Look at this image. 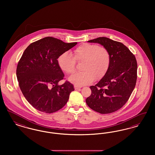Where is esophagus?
Instances as JSON below:
<instances>
[{"label": "esophagus", "mask_w": 155, "mask_h": 155, "mask_svg": "<svg viewBox=\"0 0 155 155\" xmlns=\"http://www.w3.org/2000/svg\"><path fill=\"white\" fill-rule=\"evenodd\" d=\"M81 87H82L77 85H74V89H75V90H77V89H78L81 88Z\"/></svg>", "instance_id": "34e87169"}]
</instances>
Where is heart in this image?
I'll return each mask as SVG.
<instances>
[{
  "mask_svg": "<svg viewBox=\"0 0 155 155\" xmlns=\"http://www.w3.org/2000/svg\"><path fill=\"white\" fill-rule=\"evenodd\" d=\"M76 60L84 62L82 66L83 71L73 75L69 80L76 85H87L104 76L110 64V54L103 46L85 43L74 50V56L68 52L61 54L58 63L63 71L71 74L75 71Z\"/></svg>",
  "mask_w": 155,
  "mask_h": 155,
  "instance_id": "heart-1",
  "label": "heart"
}]
</instances>
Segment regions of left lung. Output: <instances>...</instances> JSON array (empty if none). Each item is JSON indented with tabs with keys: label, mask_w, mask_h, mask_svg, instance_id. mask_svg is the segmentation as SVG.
Segmentation results:
<instances>
[{
	"label": "left lung",
	"mask_w": 155,
	"mask_h": 155,
	"mask_svg": "<svg viewBox=\"0 0 155 155\" xmlns=\"http://www.w3.org/2000/svg\"><path fill=\"white\" fill-rule=\"evenodd\" d=\"M106 48L110 54V64L107 73L95 86L86 99L89 107L101 114L121 109L128 101L135 87L137 62L135 56L124 45L106 37L88 41Z\"/></svg>",
	"instance_id": "left-lung-1"
}]
</instances>
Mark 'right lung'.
Returning <instances> with one entry per match:
<instances>
[{
	"label": "right lung",
	"instance_id": "add662e5",
	"mask_svg": "<svg viewBox=\"0 0 155 155\" xmlns=\"http://www.w3.org/2000/svg\"><path fill=\"white\" fill-rule=\"evenodd\" d=\"M77 44L45 37L31 44L24 51L17 67V78L23 95L38 110L52 113L67 102L74 86L67 81L58 85L64 75L58 59Z\"/></svg>",
	"mask_w": 155,
	"mask_h": 155
}]
</instances>
